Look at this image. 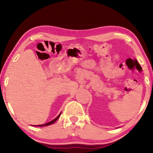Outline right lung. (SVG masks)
<instances>
[{"mask_svg":"<svg viewBox=\"0 0 153 153\" xmlns=\"http://www.w3.org/2000/svg\"><path fill=\"white\" fill-rule=\"evenodd\" d=\"M60 114H61V113H60V114L58 115V116L56 117V118H55V119H53V120H51V121H50V122H49V123H45V124H43V125H37V126L38 127H43V126H48V125H51V124H53V123H54L56 122V120H58V118H59V117L60 116ZM33 126H36V125H33Z\"/></svg>","mask_w":153,"mask_h":153,"instance_id":"obj_1","label":"right lung"}]
</instances>
